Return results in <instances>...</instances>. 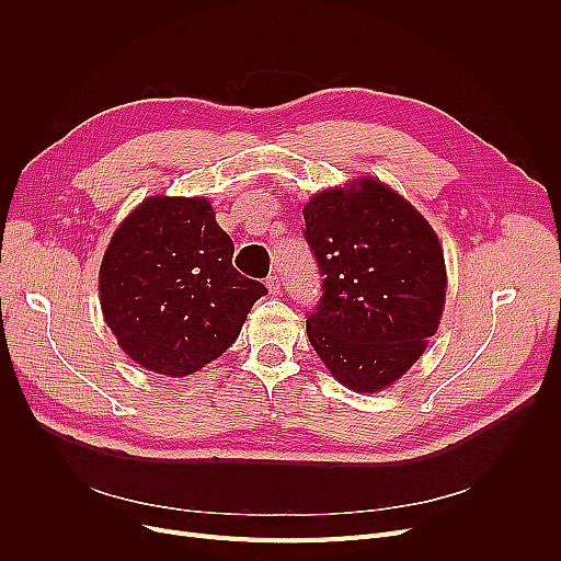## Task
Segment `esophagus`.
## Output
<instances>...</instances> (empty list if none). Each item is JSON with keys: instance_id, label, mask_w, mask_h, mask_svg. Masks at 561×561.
<instances>
[{"instance_id": "1", "label": "esophagus", "mask_w": 561, "mask_h": 561, "mask_svg": "<svg viewBox=\"0 0 561 561\" xmlns=\"http://www.w3.org/2000/svg\"><path fill=\"white\" fill-rule=\"evenodd\" d=\"M265 286H268V293L271 296H279V288H282V279L277 275H271L268 279H265Z\"/></svg>"}]
</instances>
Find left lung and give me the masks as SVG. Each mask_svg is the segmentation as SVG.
I'll return each instance as SVG.
<instances>
[{"label":"left lung","mask_w":561,"mask_h":561,"mask_svg":"<svg viewBox=\"0 0 561 561\" xmlns=\"http://www.w3.org/2000/svg\"><path fill=\"white\" fill-rule=\"evenodd\" d=\"M302 214L322 277L307 336L347 389H387L423 355L444 313L446 263L436 233L373 176L313 195Z\"/></svg>","instance_id":"obj_1"}]
</instances>
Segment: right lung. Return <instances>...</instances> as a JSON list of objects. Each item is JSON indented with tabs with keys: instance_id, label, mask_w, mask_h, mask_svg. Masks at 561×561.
<instances>
[{
	"instance_id": "add662e5",
	"label": "right lung",
	"mask_w": 561,
	"mask_h": 561,
	"mask_svg": "<svg viewBox=\"0 0 561 561\" xmlns=\"http://www.w3.org/2000/svg\"><path fill=\"white\" fill-rule=\"evenodd\" d=\"M231 254L204 197H147L115 229L100 298L106 325L136 364L186 377L236 341L268 288L236 271Z\"/></svg>"
}]
</instances>
